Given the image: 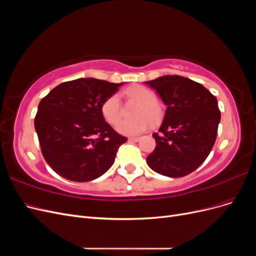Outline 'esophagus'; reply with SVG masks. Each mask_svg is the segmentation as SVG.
Wrapping results in <instances>:
<instances>
[{
	"label": "esophagus",
	"mask_w": 256,
	"mask_h": 256,
	"mask_svg": "<svg viewBox=\"0 0 256 256\" xmlns=\"http://www.w3.org/2000/svg\"><path fill=\"white\" fill-rule=\"evenodd\" d=\"M138 140H140V138H138V136H131V138H129V141H132V142H138Z\"/></svg>",
	"instance_id": "obj_1"
}]
</instances>
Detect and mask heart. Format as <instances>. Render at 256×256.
Instances as JSON below:
<instances>
[{
	"instance_id": "b5f03b06",
	"label": "heart",
	"mask_w": 256,
	"mask_h": 256,
	"mask_svg": "<svg viewBox=\"0 0 256 256\" xmlns=\"http://www.w3.org/2000/svg\"><path fill=\"white\" fill-rule=\"evenodd\" d=\"M128 99L138 102L134 111V120H122L116 124V130L125 136H136L142 134L148 128L150 124L156 125L164 115V104L156 98V92L141 84H136L125 90ZM122 104L118 94L108 97L102 104L104 118L113 125L120 118Z\"/></svg>"
}]
</instances>
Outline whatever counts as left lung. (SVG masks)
I'll list each match as a JSON object with an SVG mask.
<instances>
[{
  "instance_id": "left-lung-1",
  "label": "left lung",
  "mask_w": 256,
  "mask_h": 256,
  "mask_svg": "<svg viewBox=\"0 0 256 256\" xmlns=\"http://www.w3.org/2000/svg\"><path fill=\"white\" fill-rule=\"evenodd\" d=\"M166 106L154 152L152 170L168 177L192 173L208 157L216 142L221 113L216 98L202 84L180 76H164L145 82Z\"/></svg>"
}]
</instances>
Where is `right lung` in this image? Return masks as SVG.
Wrapping results in <instances>:
<instances>
[{"mask_svg": "<svg viewBox=\"0 0 256 256\" xmlns=\"http://www.w3.org/2000/svg\"><path fill=\"white\" fill-rule=\"evenodd\" d=\"M122 84L81 78L60 83L40 100L35 130L44 160L60 176L84 182L111 168L127 138L104 120L102 104Z\"/></svg>", "mask_w": 256, "mask_h": 256, "instance_id": "right-lung-1", "label": "right lung"}]
</instances>
